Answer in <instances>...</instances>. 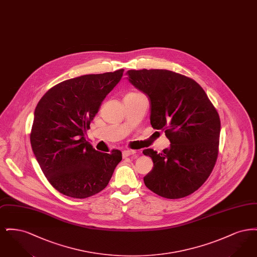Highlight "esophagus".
Segmentation results:
<instances>
[{
    "label": "esophagus",
    "instance_id": "1",
    "mask_svg": "<svg viewBox=\"0 0 257 257\" xmlns=\"http://www.w3.org/2000/svg\"><path fill=\"white\" fill-rule=\"evenodd\" d=\"M136 154V151L135 150H130V149H127V150H124L122 151V157L123 158H127L131 155H134Z\"/></svg>",
    "mask_w": 257,
    "mask_h": 257
}]
</instances>
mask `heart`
Listing matches in <instances>:
<instances>
[{
    "instance_id": "heart-1",
    "label": "heart",
    "mask_w": 257,
    "mask_h": 257,
    "mask_svg": "<svg viewBox=\"0 0 257 257\" xmlns=\"http://www.w3.org/2000/svg\"><path fill=\"white\" fill-rule=\"evenodd\" d=\"M134 94H138V93H129V94H127L126 96H128V95H134Z\"/></svg>"
}]
</instances>
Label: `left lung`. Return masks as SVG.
I'll use <instances>...</instances> for the list:
<instances>
[{
    "mask_svg": "<svg viewBox=\"0 0 257 257\" xmlns=\"http://www.w3.org/2000/svg\"><path fill=\"white\" fill-rule=\"evenodd\" d=\"M129 82L150 100V123L165 131L169 148L151 157L153 169L144 177L147 188L166 198H181L207 180L219 152V113L193 79L165 69L128 70Z\"/></svg>",
    "mask_w": 257,
    "mask_h": 257,
    "instance_id": "left-lung-1",
    "label": "left lung"
}]
</instances>
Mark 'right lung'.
Segmentation results:
<instances>
[{
  "label": "right lung",
  "mask_w": 257,
  "mask_h": 257,
  "mask_svg": "<svg viewBox=\"0 0 257 257\" xmlns=\"http://www.w3.org/2000/svg\"><path fill=\"white\" fill-rule=\"evenodd\" d=\"M123 71L63 81L50 88L37 104L30 136L32 148L47 180L64 196L86 198L96 195L107 187L122 160L120 150L99 152L85 136Z\"/></svg>",
  "instance_id": "add662e5"
}]
</instances>
